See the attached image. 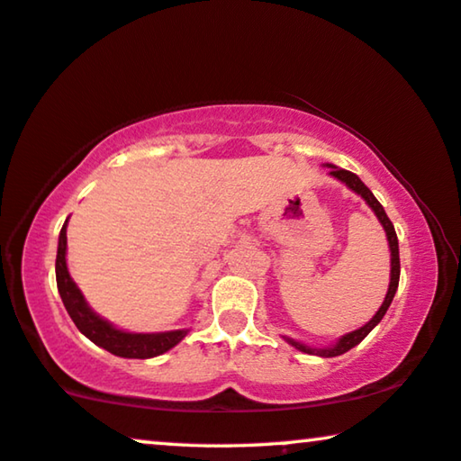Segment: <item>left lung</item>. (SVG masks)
Returning a JSON list of instances; mask_svg holds the SVG:
<instances>
[{"instance_id": "1", "label": "left lung", "mask_w": 461, "mask_h": 461, "mask_svg": "<svg viewBox=\"0 0 461 461\" xmlns=\"http://www.w3.org/2000/svg\"><path fill=\"white\" fill-rule=\"evenodd\" d=\"M329 168H330L329 175L335 176L337 181L345 183V186H349L353 193H357V195L362 197L364 202L370 205V210L375 212L376 218H378V222L383 224V229L386 232V241H389V251H391V283H389V291H386L383 305H380L378 312L375 313V316H372L370 322H366L362 329L347 332V335H343L341 339H339L335 345L322 347V349H318V347H310V345H305V343H299V341H295V339H291V337H283L285 341L295 347V349L303 351V353H310V356H320V357L341 356V353L353 349V347L359 345L366 337H368V332L375 329V326L380 322V320H383L386 310H389V305L393 302V297H395L397 286H399V272H402V266H399V243H397V235H395V226H393L389 216H386V212H384L383 205H380L378 199L372 195V191L368 189V186H366L362 181H359L357 175H353V172L343 170V168H339V166H332V164H329Z\"/></svg>"}]
</instances>
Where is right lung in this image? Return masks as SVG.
<instances>
[{"label": "right lung", "mask_w": 461, "mask_h": 461, "mask_svg": "<svg viewBox=\"0 0 461 461\" xmlns=\"http://www.w3.org/2000/svg\"><path fill=\"white\" fill-rule=\"evenodd\" d=\"M66 226H68V220L64 222L58 239L56 280L64 308L72 318V322L77 324V329L81 330L89 341L102 347V349L114 353L118 357L129 359H149L162 356V353L181 343L189 329L166 332H126L122 329H116L114 324L104 320L99 313L89 308L81 289H78L75 280L70 278L68 266H66Z\"/></svg>", "instance_id": "obj_1"}]
</instances>
